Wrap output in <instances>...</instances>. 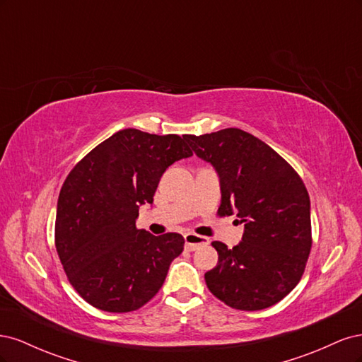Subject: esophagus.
Returning a JSON list of instances; mask_svg holds the SVG:
<instances>
[{
    "label": "esophagus",
    "mask_w": 362,
    "mask_h": 362,
    "mask_svg": "<svg viewBox=\"0 0 362 362\" xmlns=\"http://www.w3.org/2000/svg\"><path fill=\"white\" fill-rule=\"evenodd\" d=\"M184 242H185V249H187V250H196V249L201 247V246L208 245V242H210V240H208L206 237L189 233V234L184 235Z\"/></svg>",
    "instance_id": "obj_1"
}]
</instances>
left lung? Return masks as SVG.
Returning a JSON list of instances; mask_svg holds the SVG:
<instances>
[{
  "label": "left lung",
  "mask_w": 362,
  "mask_h": 362,
  "mask_svg": "<svg viewBox=\"0 0 362 362\" xmlns=\"http://www.w3.org/2000/svg\"><path fill=\"white\" fill-rule=\"evenodd\" d=\"M194 154L221 178L217 214H237L245 225L233 249L213 242L217 266L206 287L234 310L258 311L278 303L299 284L313 237L310 196L299 173L264 141L243 129L185 134Z\"/></svg>",
  "instance_id": "obj_1"
}]
</instances>
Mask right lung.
<instances>
[{
    "label": "right lung",
    "mask_w": 362,
    "mask_h": 362,
    "mask_svg": "<svg viewBox=\"0 0 362 362\" xmlns=\"http://www.w3.org/2000/svg\"><path fill=\"white\" fill-rule=\"evenodd\" d=\"M190 156L177 134L127 128L69 172L57 202L56 247L71 286L87 303L129 313L158 293L184 238L152 235L136 228V218L141 204H152L164 170Z\"/></svg>",
    "instance_id": "right-lung-1"
}]
</instances>
